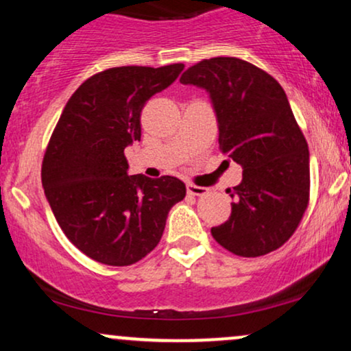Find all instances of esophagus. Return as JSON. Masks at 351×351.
<instances>
[{"label": "esophagus", "mask_w": 351, "mask_h": 351, "mask_svg": "<svg viewBox=\"0 0 351 351\" xmlns=\"http://www.w3.org/2000/svg\"><path fill=\"white\" fill-rule=\"evenodd\" d=\"M186 191L189 193V195H193V196H203V195H206V193H208V188L196 186V184L188 183L186 184Z\"/></svg>", "instance_id": "obj_1"}]
</instances>
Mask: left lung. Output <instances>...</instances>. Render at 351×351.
<instances>
[{
	"label": "left lung",
	"instance_id": "obj_1",
	"mask_svg": "<svg viewBox=\"0 0 351 351\" xmlns=\"http://www.w3.org/2000/svg\"><path fill=\"white\" fill-rule=\"evenodd\" d=\"M181 84L206 88L219 150L243 167L229 188L231 216L211 234L229 252L257 257L279 249L299 228L310 196L308 145L284 88L247 60L211 58L188 67Z\"/></svg>",
	"mask_w": 351,
	"mask_h": 351
}]
</instances>
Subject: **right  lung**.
I'll use <instances>...</instances> for the list:
<instances>
[{"mask_svg": "<svg viewBox=\"0 0 351 351\" xmlns=\"http://www.w3.org/2000/svg\"><path fill=\"white\" fill-rule=\"evenodd\" d=\"M183 64L112 67L72 94L43 158L41 178L56 221L100 264L130 265L162 239L168 211L186 196L175 176L127 175L125 147L142 136L147 100L171 86Z\"/></svg>", "mask_w": 351, "mask_h": 351, "instance_id": "right-lung-1", "label": "right lung"}]
</instances>
